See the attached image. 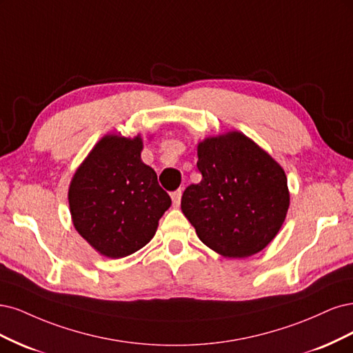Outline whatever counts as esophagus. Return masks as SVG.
<instances>
[{
    "mask_svg": "<svg viewBox=\"0 0 353 353\" xmlns=\"http://www.w3.org/2000/svg\"><path fill=\"white\" fill-rule=\"evenodd\" d=\"M172 201H173V207H179L180 205V201H181V189L176 190L172 193Z\"/></svg>",
    "mask_w": 353,
    "mask_h": 353,
    "instance_id": "esophagus-1",
    "label": "esophagus"
}]
</instances>
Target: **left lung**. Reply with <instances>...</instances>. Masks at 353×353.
<instances>
[{"label": "left lung", "mask_w": 353, "mask_h": 353, "mask_svg": "<svg viewBox=\"0 0 353 353\" xmlns=\"http://www.w3.org/2000/svg\"><path fill=\"white\" fill-rule=\"evenodd\" d=\"M202 180L181 196L198 237L225 258L258 254L276 237L290 203L281 165L241 132L198 143Z\"/></svg>", "instance_id": "1"}]
</instances>
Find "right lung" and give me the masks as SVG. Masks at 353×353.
Listing matches in <instances>:
<instances>
[{
    "mask_svg": "<svg viewBox=\"0 0 353 353\" xmlns=\"http://www.w3.org/2000/svg\"><path fill=\"white\" fill-rule=\"evenodd\" d=\"M141 134H107L70 181L69 205L74 229L97 252L123 258L154 237L172 205L157 173L142 163Z\"/></svg>",
    "mask_w": 353,
    "mask_h": 353,
    "instance_id": "add662e5",
    "label": "right lung"
}]
</instances>
